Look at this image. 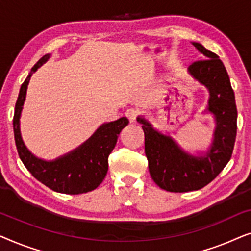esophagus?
<instances>
[{"label":"esophagus","instance_id":"obj_1","mask_svg":"<svg viewBox=\"0 0 251 251\" xmlns=\"http://www.w3.org/2000/svg\"><path fill=\"white\" fill-rule=\"evenodd\" d=\"M126 118L130 120V121L133 122V121H136L137 118H138L139 111H138V109H135V108H130V109H128V111H126Z\"/></svg>","mask_w":251,"mask_h":251}]
</instances>
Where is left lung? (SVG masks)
Wrapping results in <instances>:
<instances>
[{"instance_id":"obj_1","label":"left lung","mask_w":251,"mask_h":251,"mask_svg":"<svg viewBox=\"0 0 251 251\" xmlns=\"http://www.w3.org/2000/svg\"><path fill=\"white\" fill-rule=\"evenodd\" d=\"M202 58L188 67L190 73L210 92L208 111L215 115L217 126L211 150L205 157H194L183 152L170 137L155 131L144 119L145 154L151 177L168 192L184 193L204 187L221 174L231 159L236 137V111L227 72L218 56L200 43H193Z\"/></svg>"}]
</instances>
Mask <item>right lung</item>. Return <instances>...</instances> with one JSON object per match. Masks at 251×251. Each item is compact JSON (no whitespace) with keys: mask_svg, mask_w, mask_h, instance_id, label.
Returning <instances> with one entry per match:
<instances>
[{"mask_svg":"<svg viewBox=\"0 0 251 251\" xmlns=\"http://www.w3.org/2000/svg\"><path fill=\"white\" fill-rule=\"evenodd\" d=\"M48 58L49 54L41 58L34 65L32 73L46 63ZM29 78L30 74L22 84L13 115V132L20 160L37 180L54 192L72 195L94 191L106 177L108 155L115 147L121 130L129 125V120L121 118L101 126L81 147L52 162L36 159L24 145L19 130V116Z\"/></svg>","mask_w":251,"mask_h":251,"instance_id":"right-lung-1","label":"right lung"}]
</instances>
